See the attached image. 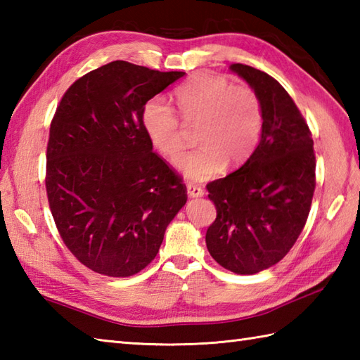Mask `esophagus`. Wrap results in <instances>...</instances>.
<instances>
[{
	"label": "esophagus",
	"instance_id": "esophagus-1",
	"mask_svg": "<svg viewBox=\"0 0 360 360\" xmlns=\"http://www.w3.org/2000/svg\"><path fill=\"white\" fill-rule=\"evenodd\" d=\"M187 193L190 198H200L204 195V190L201 186L193 184V182H188L187 184Z\"/></svg>",
	"mask_w": 360,
	"mask_h": 360
}]
</instances>
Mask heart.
Instances as JSON below:
<instances>
[{"label": "heart", "instance_id": "1", "mask_svg": "<svg viewBox=\"0 0 360 360\" xmlns=\"http://www.w3.org/2000/svg\"><path fill=\"white\" fill-rule=\"evenodd\" d=\"M182 122L200 124L196 139L200 148L182 156L176 165L188 179H209L226 162H246L263 131V105L249 86L232 85L223 75L198 72L174 93ZM177 112L160 98H151L142 110V125L160 155L176 159L186 148Z\"/></svg>", "mask_w": 360, "mask_h": 360}]
</instances>
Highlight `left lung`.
<instances>
[{
    "label": "left lung",
    "instance_id": "obj_1",
    "mask_svg": "<svg viewBox=\"0 0 360 360\" xmlns=\"http://www.w3.org/2000/svg\"><path fill=\"white\" fill-rule=\"evenodd\" d=\"M231 70L262 101L263 131L238 170L205 186L217 207L205 244L224 269L252 275L285 258L307 224L316 153L307 120L277 80L248 65Z\"/></svg>",
    "mask_w": 360,
    "mask_h": 360
}]
</instances>
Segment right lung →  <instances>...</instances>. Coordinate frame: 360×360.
I'll list each match as a JSON object with an SVG mask.
<instances>
[{
	"label": "right lung",
	"mask_w": 360,
	"mask_h": 360,
	"mask_svg": "<svg viewBox=\"0 0 360 360\" xmlns=\"http://www.w3.org/2000/svg\"><path fill=\"white\" fill-rule=\"evenodd\" d=\"M184 74L116 60L75 80L57 106L46 193L66 248L91 271L141 272L187 202L182 178L142 125L145 103Z\"/></svg>",
	"instance_id": "1"
}]
</instances>
